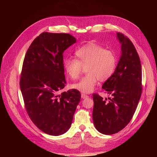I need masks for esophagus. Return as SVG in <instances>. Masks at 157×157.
<instances>
[{
  "label": "esophagus",
  "mask_w": 157,
  "mask_h": 157,
  "mask_svg": "<svg viewBox=\"0 0 157 157\" xmlns=\"http://www.w3.org/2000/svg\"><path fill=\"white\" fill-rule=\"evenodd\" d=\"M82 98H88L89 97V96H88V95H86V94H82Z\"/></svg>",
  "instance_id": "1"
}]
</instances>
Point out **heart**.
Here are the masks:
<instances>
[{"label": "heart", "instance_id": "b5f03b06", "mask_svg": "<svg viewBox=\"0 0 157 157\" xmlns=\"http://www.w3.org/2000/svg\"><path fill=\"white\" fill-rule=\"evenodd\" d=\"M75 59H65L63 67L73 79L80 75L82 67L86 68L87 75L71 88L85 94L93 91L98 80L105 82L111 78L117 64V58L114 51L105 49L102 46L90 42L79 48L75 52Z\"/></svg>", "mask_w": 157, "mask_h": 157}]
</instances>
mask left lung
Returning <instances> with one entry per match:
<instances>
[{
    "label": "left lung",
    "instance_id": "obj_1",
    "mask_svg": "<svg viewBox=\"0 0 157 157\" xmlns=\"http://www.w3.org/2000/svg\"><path fill=\"white\" fill-rule=\"evenodd\" d=\"M121 44V55L115 73L102 88L112 98L105 100L93 94L92 118L101 134L111 135L123 129L131 121L142 94V67L139 55L131 40L117 34Z\"/></svg>",
    "mask_w": 157,
    "mask_h": 157
}]
</instances>
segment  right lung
I'll return each instance as SVG.
<instances>
[{"instance_id": "add662e5", "label": "right lung", "mask_w": 157, "mask_h": 157, "mask_svg": "<svg viewBox=\"0 0 157 157\" xmlns=\"http://www.w3.org/2000/svg\"><path fill=\"white\" fill-rule=\"evenodd\" d=\"M76 42L65 33L43 32L29 46L23 60L20 88L29 118L43 132L63 134L70 128L81 94L62 92L66 84L63 52Z\"/></svg>"}]
</instances>
